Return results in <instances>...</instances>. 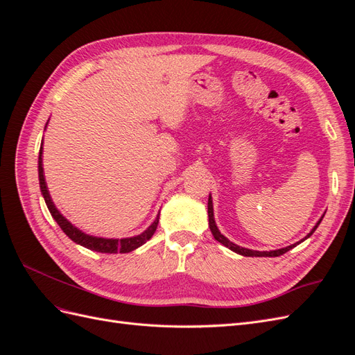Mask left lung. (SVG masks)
<instances>
[{
    "label": "left lung",
    "instance_id": "left-lung-1",
    "mask_svg": "<svg viewBox=\"0 0 355 355\" xmlns=\"http://www.w3.org/2000/svg\"><path fill=\"white\" fill-rule=\"evenodd\" d=\"M207 213H209V228H210V231H211V234H213V237H214V240L216 241H219L220 244H223L225 247H228L230 250H232V252H235V253H239V254H241V256H256V257H275V256H280V254H284L286 252H288L290 249H293V247H296L297 244H300L302 241H305L306 239H309L311 235L314 234V231L317 230V227L320 225V222L323 220V218H324V214L323 216H321L320 219H318V222L314 225V228L311 230L308 234H306V237L305 239H302L300 241H297V243H295V244H290V245H287V247H283V249H277V250H270V252H259V250H252V249H245V247H241V245H237L235 243H232V241H230L227 237H225L223 234H220V231H219V228H218V225H216V222H214V214H213V201H211V194L209 196V204H207Z\"/></svg>",
    "mask_w": 355,
    "mask_h": 355
}]
</instances>
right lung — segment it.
Instances as JSON below:
<instances>
[{"label":"right lung","mask_w":355,"mask_h":355,"mask_svg":"<svg viewBox=\"0 0 355 355\" xmlns=\"http://www.w3.org/2000/svg\"><path fill=\"white\" fill-rule=\"evenodd\" d=\"M49 124V121H47ZM46 124V127H47ZM46 130V128H44ZM42 144L41 142V148H40V155H38V179H40V189H41V194L44 197V201L47 204V209L51 213L53 219L58 222L59 227L62 228V231L65 232L68 237L73 241L77 243L85 249L93 250V252H101V253H128L137 247H141L142 244H145L149 239L153 237L157 227H158V219H159V213L157 214L155 220L149 225V227L141 232L139 235H135V237H125V239H103V237H94V235L90 234H85L84 231H81L80 228L75 227L72 225L63 214L58 210V207L55 206V202H53L51 197H50V192L46 184V178H44V167H42Z\"/></svg>","instance_id":"right-lung-1"}]
</instances>
